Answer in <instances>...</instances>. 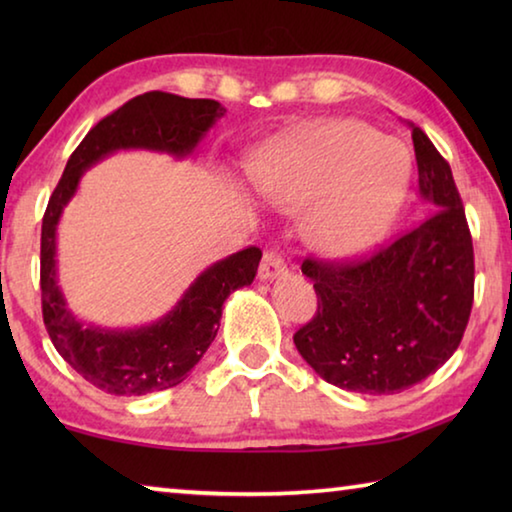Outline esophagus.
<instances>
[{
	"mask_svg": "<svg viewBox=\"0 0 512 512\" xmlns=\"http://www.w3.org/2000/svg\"><path fill=\"white\" fill-rule=\"evenodd\" d=\"M284 271H287V262H284V257L280 253H275V250H266L262 257V264H259V280L271 282L275 277H280Z\"/></svg>",
	"mask_w": 512,
	"mask_h": 512,
	"instance_id": "1",
	"label": "esophagus"
}]
</instances>
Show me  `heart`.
Listing matches in <instances>:
<instances>
[{"label":"heart","mask_w":512,"mask_h":512,"mask_svg":"<svg viewBox=\"0 0 512 512\" xmlns=\"http://www.w3.org/2000/svg\"><path fill=\"white\" fill-rule=\"evenodd\" d=\"M255 187L284 210H305L318 253L348 259L391 230L411 183V155L354 119H336L268 142L250 164Z\"/></svg>","instance_id":"1"}]
</instances>
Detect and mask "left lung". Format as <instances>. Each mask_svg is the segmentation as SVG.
<instances>
[{"label": "left lung", "mask_w": 512, "mask_h": 512, "mask_svg": "<svg viewBox=\"0 0 512 512\" xmlns=\"http://www.w3.org/2000/svg\"><path fill=\"white\" fill-rule=\"evenodd\" d=\"M429 216L361 262L305 259L316 316L293 343L343 391L393 395L420 384L461 345L474 300V250L452 169L411 126Z\"/></svg>", "instance_id": "8db88e82"}]
</instances>
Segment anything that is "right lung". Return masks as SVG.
Here are the masks:
<instances>
[{"label": "right lung", "mask_w": 512, "mask_h": 512, "mask_svg": "<svg viewBox=\"0 0 512 512\" xmlns=\"http://www.w3.org/2000/svg\"><path fill=\"white\" fill-rule=\"evenodd\" d=\"M223 115L225 108L214 99L140 94L83 137L49 198L40 239L42 318L60 357L103 393L131 397L180 384L219 332L223 302L255 280L262 250L250 246L207 266L169 314L155 323L106 329L83 323L67 307L56 266L60 216L79 189L83 173L103 158L133 149L187 158Z\"/></svg>", "instance_id": "obj_1"}]
</instances>
